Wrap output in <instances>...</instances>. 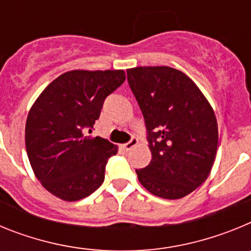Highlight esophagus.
I'll list each match as a JSON object with an SVG mask.
<instances>
[{
	"label": "esophagus",
	"mask_w": 251,
	"mask_h": 251,
	"mask_svg": "<svg viewBox=\"0 0 251 251\" xmlns=\"http://www.w3.org/2000/svg\"><path fill=\"white\" fill-rule=\"evenodd\" d=\"M137 145H138V139H137L136 137H133V138L130 139V141L128 142V143H126V145H123V148H124V150H126V151H130L133 147H136Z\"/></svg>",
	"instance_id": "esophagus-1"
}]
</instances>
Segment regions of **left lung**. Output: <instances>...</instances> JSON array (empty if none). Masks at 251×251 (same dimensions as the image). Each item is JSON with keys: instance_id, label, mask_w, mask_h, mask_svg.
Instances as JSON below:
<instances>
[{"instance_id": "left-lung-1", "label": "left lung", "mask_w": 251, "mask_h": 251, "mask_svg": "<svg viewBox=\"0 0 251 251\" xmlns=\"http://www.w3.org/2000/svg\"><path fill=\"white\" fill-rule=\"evenodd\" d=\"M128 83L143 113L152 153L136 170L154 196L177 200L205 182L216 158L219 129L214 109L199 86L170 66L127 70Z\"/></svg>"}]
</instances>
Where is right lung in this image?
I'll use <instances>...</instances> for the list:
<instances>
[{"instance_id":"right-lung-1","label":"right lung","mask_w":251,"mask_h":251,"mask_svg":"<svg viewBox=\"0 0 251 251\" xmlns=\"http://www.w3.org/2000/svg\"><path fill=\"white\" fill-rule=\"evenodd\" d=\"M126 80L124 70H72L51 81L31 106L25 145L35 176L64 201L89 196L104 181L118 147L86 136L104 100Z\"/></svg>"}]
</instances>
